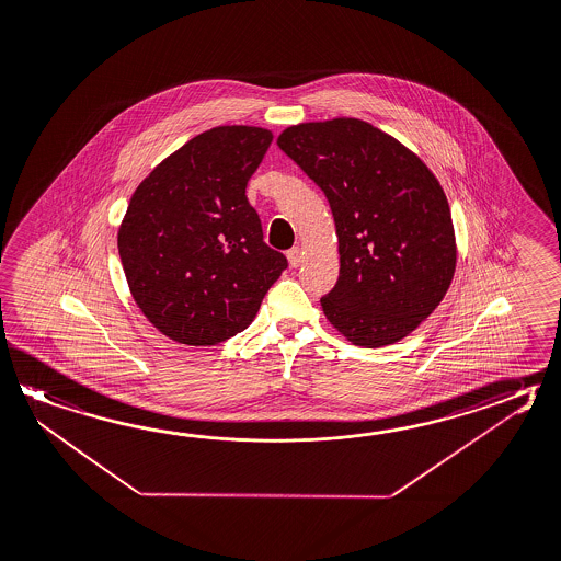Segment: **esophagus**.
<instances>
[{
	"label": "esophagus",
	"mask_w": 561,
	"mask_h": 561,
	"mask_svg": "<svg viewBox=\"0 0 561 561\" xmlns=\"http://www.w3.org/2000/svg\"><path fill=\"white\" fill-rule=\"evenodd\" d=\"M287 260H289L291 267H299V265L304 263V253H301L299 248H291V250L287 252Z\"/></svg>",
	"instance_id": "obj_1"
}]
</instances>
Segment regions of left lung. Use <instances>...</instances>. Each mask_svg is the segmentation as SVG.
<instances>
[{
  "mask_svg": "<svg viewBox=\"0 0 561 561\" xmlns=\"http://www.w3.org/2000/svg\"><path fill=\"white\" fill-rule=\"evenodd\" d=\"M277 146L318 183L335 221L340 277L321 308L347 342H400L446 296L456 233L446 194L412 149L355 117L287 127Z\"/></svg>",
  "mask_w": 561,
  "mask_h": 561,
  "instance_id": "8db88e82",
  "label": "left lung"
}]
</instances>
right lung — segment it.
Returning a JSON list of instances; mask_svg holds the SVG:
<instances>
[{"mask_svg": "<svg viewBox=\"0 0 561 561\" xmlns=\"http://www.w3.org/2000/svg\"><path fill=\"white\" fill-rule=\"evenodd\" d=\"M272 139L265 127H211L158 163L129 199L117 229L127 286L173 342L216 345L243 332L287 267L245 195Z\"/></svg>", "mask_w": 561, "mask_h": 561, "instance_id": "right-lung-1", "label": "right lung"}]
</instances>
